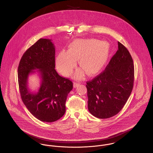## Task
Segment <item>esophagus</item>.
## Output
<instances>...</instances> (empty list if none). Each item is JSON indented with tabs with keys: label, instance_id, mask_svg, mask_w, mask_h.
Wrapping results in <instances>:
<instances>
[{
	"label": "esophagus",
	"instance_id": "34e87169",
	"mask_svg": "<svg viewBox=\"0 0 153 153\" xmlns=\"http://www.w3.org/2000/svg\"><path fill=\"white\" fill-rule=\"evenodd\" d=\"M79 85H80V83H79V82H74V86L75 88L78 87Z\"/></svg>",
	"mask_w": 153,
	"mask_h": 153
}]
</instances>
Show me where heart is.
Returning <instances> with one entry per match:
<instances>
[{
  "label": "heart",
  "instance_id": "b5f03b06",
  "mask_svg": "<svg viewBox=\"0 0 153 153\" xmlns=\"http://www.w3.org/2000/svg\"><path fill=\"white\" fill-rule=\"evenodd\" d=\"M109 55L107 44L97 39H77L69 45L66 52H61L56 58V65L65 76L70 75L76 66V61L81 69L76 73L81 78L84 71L88 75L98 74L105 65Z\"/></svg>",
  "mask_w": 153,
  "mask_h": 153
}]
</instances>
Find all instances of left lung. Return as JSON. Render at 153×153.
Instances as JSON below:
<instances>
[{
  "instance_id": "obj_1",
  "label": "left lung",
  "mask_w": 153,
  "mask_h": 153,
  "mask_svg": "<svg viewBox=\"0 0 153 153\" xmlns=\"http://www.w3.org/2000/svg\"><path fill=\"white\" fill-rule=\"evenodd\" d=\"M118 49L105 70L87 82L88 110L101 119L117 114L127 102L133 88L132 58L123 44L118 42Z\"/></svg>"
}]
</instances>
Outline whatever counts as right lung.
I'll return each mask as SVG.
<instances>
[{
  "instance_id": "1",
  "label": "right lung",
  "mask_w": 153,
  "mask_h": 153,
  "mask_svg": "<svg viewBox=\"0 0 153 153\" xmlns=\"http://www.w3.org/2000/svg\"><path fill=\"white\" fill-rule=\"evenodd\" d=\"M55 55L51 40L41 38L23 53L18 69L23 104L35 118L47 123L56 121L64 115L67 96L73 88L72 82L61 76L55 69ZM33 70L40 73L42 80L36 93L27 87L28 75L35 72Z\"/></svg>"
}]
</instances>
